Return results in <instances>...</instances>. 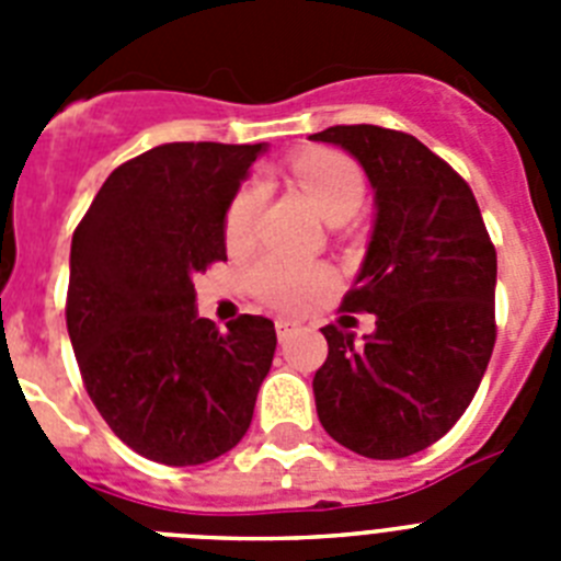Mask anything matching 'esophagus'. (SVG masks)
<instances>
[{"label": "esophagus", "instance_id": "esophagus-1", "mask_svg": "<svg viewBox=\"0 0 561 561\" xmlns=\"http://www.w3.org/2000/svg\"><path fill=\"white\" fill-rule=\"evenodd\" d=\"M297 329H300V323H297V320H289V317H277L275 320V331H277V340L280 342L289 340Z\"/></svg>", "mask_w": 561, "mask_h": 561}]
</instances>
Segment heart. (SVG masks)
Returning a JSON list of instances; mask_svg holds the SVG:
<instances>
[{"mask_svg":"<svg viewBox=\"0 0 561 561\" xmlns=\"http://www.w3.org/2000/svg\"><path fill=\"white\" fill-rule=\"evenodd\" d=\"M291 173L297 185L304 187L311 205L323 213L329 221L351 219L365 202V173L351 157L340 151H306L291 160ZM264 182L250 180L238 187L225 210V241L227 247L250 244L255 232L257 210L264 205ZM250 289L261 300L280 309L304 306L311 297L323 295L334 284V275L325 264L304 261L284 252H266L250 266Z\"/></svg>","mask_w":561,"mask_h":561,"instance_id":"heart-1","label":"heart"}]
</instances>
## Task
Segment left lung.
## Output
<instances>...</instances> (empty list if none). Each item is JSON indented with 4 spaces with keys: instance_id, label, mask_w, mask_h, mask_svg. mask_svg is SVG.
Returning <instances> with one entry per match:
<instances>
[{
    "instance_id": "obj_1",
    "label": "left lung",
    "mask_w": 561,
    "mask_h": 561,
    "mask_svg": "<svg viewBox=\"0 0 561 561\" xmlns=\"http://www.w3.org/2000/svg\"><path fill=\"white\" fill-rule=\"evenodd\" d=\"M311 140L354 153L376 191L368 255L340 304L374 314L376 331L359 342L325 325L317 415L351 453L408 458L444 438L478 393L497 340V252L472 187L413 134L359 123Z\"/></svg>"
}]
</instances>
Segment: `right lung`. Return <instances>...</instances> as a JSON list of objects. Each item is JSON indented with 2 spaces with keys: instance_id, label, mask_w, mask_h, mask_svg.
I'll return each mask as SVG.
<instances>
[{
  "instance_id": "right-lung-1",
  "label": "right lung",
  "mask_w": 561,
  "mask_h": 561,
  "mask_svg": "<svg viewBox=\"0 0 561 561\" xmlns=\"http://www.w3.org/2000/svg\"><path fill=\"white\" fill-rule=\"evenodd\" d=\"M261 146L165 142L123 162L76 227L67 331L83 388L134 453L199 466L250 430L275 323L196 314L193 277L227 261L225 210Z\"/></svg>"
}]
</instances>
